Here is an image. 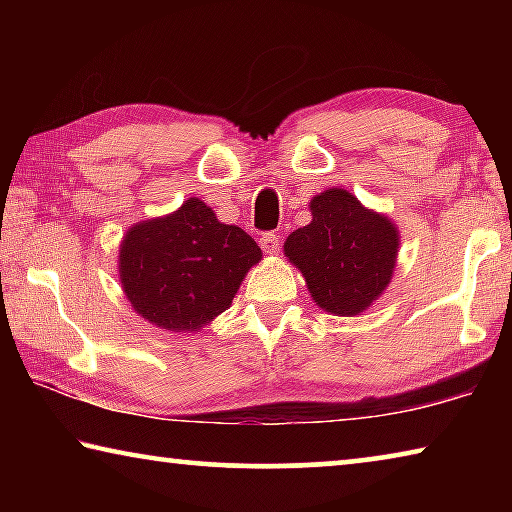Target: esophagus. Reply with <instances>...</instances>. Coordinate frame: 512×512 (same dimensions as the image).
<instances>
[{
	"label": "esophagus",
	"mask_w": 512,
	"mask_h": 512,
	"mask_svg": "<svg viewBox=\"0 0 512 512\" xmlns=\"http://www.w3.org/2000/svg\"><path fill=\"white\" fill-rule=\"evenodd\" d=\"M259 244H262V250L266 255H275L277 250H280V237L273 235V232H266V235L259 239Z\"/></svg>",
	"instance_id": "1"
}]
</instances>
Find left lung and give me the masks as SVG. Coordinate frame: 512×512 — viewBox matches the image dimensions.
<instances>
[{
	"label": "left lung",
	"mask_w": 512,
	"mask_h": 512,
	"mask_svg": "<svg viewBox=\"0 0 512 512\" xmlns=\"http://www.w3.org/2000/svg\"><path fill=\"white\" fill-rule=\"evenodd\" d=\"M311 221L284 241V257L305 277L311 300L332 316H359L393 280L400 230L348 189L309 201Z\"/></svg>",
	"instance_id": "left-lung-1"
}]
</instances>
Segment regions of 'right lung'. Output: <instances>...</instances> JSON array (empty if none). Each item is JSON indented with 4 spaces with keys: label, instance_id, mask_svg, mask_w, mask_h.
Returning <instances> with one entry per match:
<instances>
[{
    "label": "right lung",
    "instance_id": "1",
    "mask_svg": "<svg viewBox=\"0 0 512 512\" xmlns=\"http://www.w3.org/2000/svg\"><path fill=\"white\" fill-rule=\"evenodd\" d=\"M262 248L237 225L221 223L201 198L126 230L117 268L124 296L164 332L196 334L230 309Z\"/></svg>",
    "mask_w": 512,
    "mask_h": 512
}]
</instances>
